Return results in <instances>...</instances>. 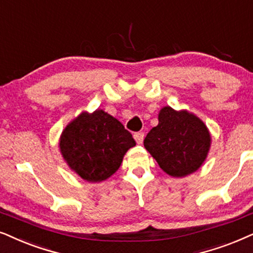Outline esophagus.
Segmentation results:
<instances>
[{
	"instance_id": "1",
	"label": "esophagus",
	"mask_w": 253,
	"mask_h": 253,
	"mask_svg": "<svg viewBox=\"0 0 253 253\" xmlns=\"http://www.w3.org/2000/svg\"><path fill=\"white\" fill-rule=\"evenodd\" d=\"M134 139H135L136 143L141 144V143L143 142V139H144V134H143L142 132H137V133L134 134Z\"/></svg>"
}]
</instances>
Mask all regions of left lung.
<instances>
[{
  "mask_svg": "<svg viewBox=\"0 0 253 253\" xmlns=\"http://www.w3.org/2000/svg\"><path fill=\"white\" fill-rule=\"evenodd\" d=\"M211 141L210 130L197 116L164 106L158 113V125L147 134L143 144L164 172L181 178L203 166Z\"/></svg>",
  "mask_w": 253,
  "mask_h": 253,
  "instance_id": "left-lung-1",
  "label": "left lung"
}]
</instances>
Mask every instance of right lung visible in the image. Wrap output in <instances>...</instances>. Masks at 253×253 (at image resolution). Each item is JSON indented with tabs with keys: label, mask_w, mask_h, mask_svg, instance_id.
<instances>
[{
	"label": "right lung",
	"mask_w": 253,
	"mask_h": 253,
	"mask_svg": "<svg viewBox=\"0 0 253 253\" xmlns=\"http://www.w3.org/2000/svg\"><path fill=\"white\" fill-rule=\"evenodd\" d=\"M132 134L103 110L82 112L67 125L60 151L73 171L89 183H99L119 169L125 154L135 146Z\"/></svg>",
	"instance_id": "right-lung-1"
}]
</instances>
